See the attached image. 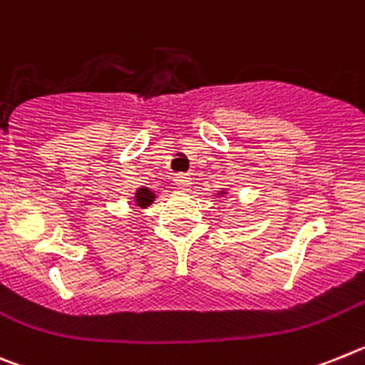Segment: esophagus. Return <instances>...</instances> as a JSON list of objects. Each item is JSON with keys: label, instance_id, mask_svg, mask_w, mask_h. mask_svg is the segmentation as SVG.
<instances>
[{"label": "esophagus", "instance_id": "esophagus-1", "mask_svg": "<svg viewBox=\"0 0 365 365\" xmlns=\"http://www.w3.org/2000/svg\"><path fill=\"white\" fill-rule=\"evenodd\" d=\"M174 182H176V185H178L180 189H189V187H191V176L187 173H178L174 174Z\"/></svg>", "mask_w": 365, "mask_h": 365}]
</instances>
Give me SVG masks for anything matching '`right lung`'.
<instances>
[{
	"mask_svg": "<svg viewBox=\"0 0 365 365\" xmlns=\"http://www.w3.org/2000/svg\"><path fill=\"white\" fill-rule=\"evenodd\" d=\"M152 198H154V195H152V191L147 189V187H141V189L135 192V204L141 205V207H147L152 202Z\"/></svg>",
	"mask_w": 365,
	"mask_h": 365,
	"instance_id": "obj_1",
	"label": "right lung"
}]
</instances>
